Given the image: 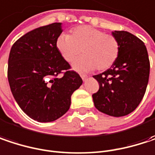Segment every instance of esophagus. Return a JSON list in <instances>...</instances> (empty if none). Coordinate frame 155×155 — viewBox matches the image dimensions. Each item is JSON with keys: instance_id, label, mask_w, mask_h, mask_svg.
<instances>
[{"instance_id": "1", "label": "esophagus", "mask_w": 155, "mask_h": 155, "mask_svg": "<svg viewBox=\"0 0 155 155\" xmlns=\"http://www.w3.org/2000/svg\"><path fill=\"white\" fill-rule=\"evenodd\" d=\"M81 79H82L83 81H86V80H87V78H88V76H87V75H85V74H81Z\"/></svg>"}]
</instances>
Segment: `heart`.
<instances>
[{"label": "heart", "mask_w": 155, "mask_h": 155, "mask_svg": "<svg viewBox=\"0 0 155 155\" xmlns=\"http://www.w3.org/2000/svg\"><path fill=\"white\" fill-rule=\"evenodd\" d=\"M56 47L64 59L74 62L78 56H83L73 64L74 70L89 72L97 68L106 70L116 61L119 55V43L111 35L90 25H81L71 31L70 35H60Z\"/></svg>", "instance_id": "1"}]
</instances>
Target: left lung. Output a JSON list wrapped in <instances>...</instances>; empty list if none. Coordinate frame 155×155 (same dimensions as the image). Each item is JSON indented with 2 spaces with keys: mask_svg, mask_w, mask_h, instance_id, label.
Here are the masks:
<instances>
[{
  "mask_svg": "<svg viewBox=\"0 0 155 155\" xmlns=\"http://www.w3.org/2000/svg\"><path fill=\"white\" fill-rule=\"evenodd\" d=\"M119 43V55L114 64L94 75L98 91L92 95L95 107L107 115L120 117L133 112L147 87L150 63L145 43L126 31L112 32Z\"/></svg>",
  "mask_w": 155,
  "mask_h": 155,
  "instance_id": "left-lung-1",
  "label": "left lung"
}]
</instances>
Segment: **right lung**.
Returning a JSON list of instances; mask_svg holds the SVG:
<instances>
[{"label": "right lung", "instance_id": "right-lung-1", "mask_svg": "<svg viewBox=\"0 0 155 155\" xmlns=\"http://www.w3.org/2000/svg\"><path fill=\"white\" fill-rule=\"evenodd\" d=\"M63 32L62 23L32 30L12 46L8 80L12 95L22 110L39 122L54 121L69 110L71 96L82 84L56 47ZM65 71L62 78L57 75Z\"/></svg>", "mask_w": 155, "mask_h": 155}]
</instances>
